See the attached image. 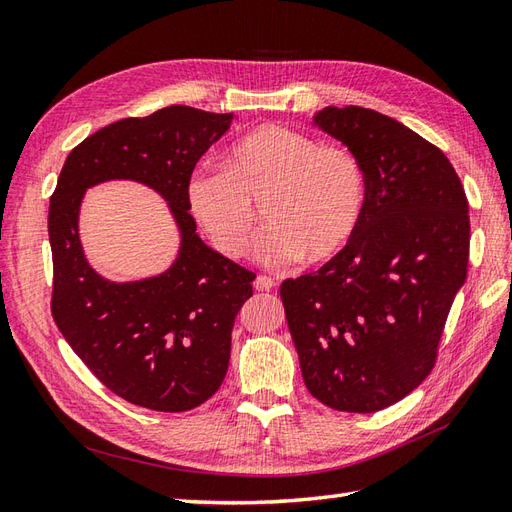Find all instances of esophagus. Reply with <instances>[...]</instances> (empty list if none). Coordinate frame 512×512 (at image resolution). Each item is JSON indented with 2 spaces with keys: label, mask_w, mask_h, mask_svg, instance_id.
I'll return each instance as SVG.
<instances>
[{
  "label": "esophagus",
  "mask_w": 512,
  "mask_h": 512,
  "mask_svg": "<svg viewBox=\"0 0 512 512\" xmlns=\"http://www.w3.org/2000/svg\"><path fill=\"white\" fill-rule=\"evenodd\" d=\"M253 285H255V290H257V292H270L272 287L277 285V283H274V279L264 277V274H259V277L253 281Z\"/></svg>",
  "instance_id": "obj_1"
}]
</instances>
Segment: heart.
I'll return each mask as SVG.
<instances>
[{"label":"heart","mask_w":512,"mask_h":512,"mask_svg":"<svg viewBox=\"0 0 512 512\" xmlns=\"http://www.w3.org/2000/svg\"><path fill=\"white\" fill-rule=\"evenodd\" d=\"M192 216L222 255L246 253L257 205L270 225L261 231L255 257L285 268L307 255L326 261L355 238L365 209V173L342 147H318L300 131L259 125L235 140L225 166L205 164L186 183Z\"/></svg>","instance_id":"b5f03b06"}]
</instances>
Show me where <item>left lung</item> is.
Returning a JSON list of instances; mask_svg holds the SVG:
<instances>
[{
  "instance_id": "8db88e82",
  "label": "left lung",
  "mask_w": 512,
  "mask_h": 512,
  "mask_svg": "<svg viewBox=\"0 0 512 512\" xmlns=\"http://www.w3.org/2000/svg\"><path fill=\"white\" fill-rule=\"evenodd\" d=\"M313 125L359 160L365 209L344 251L283 281L281 300L311 396L374 413L435 365L467 277L469 205L443 151L391 116L329 106Z\"/></svg>"
}]
</instances>
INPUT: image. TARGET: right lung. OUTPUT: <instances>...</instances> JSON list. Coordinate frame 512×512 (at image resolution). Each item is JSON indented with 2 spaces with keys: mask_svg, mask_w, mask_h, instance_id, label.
Segmentation results:
<instances>
[{
  "mask_svg": "<svg viewBox=\"0 0 512 512\" xmlns=\"http://www.w3.org/2000/svg\"><path fill=\"white\" fill-rule=\"evenodd\" d=\"M231 121L233 112L190 106L116 121L77 144L51 194L54 320L103 385L144 409L181 413L214 396L229 368L235 316L253 296L255 274L199 238L186 199L196 162ZM116 178L155 189L174 214L180 251L155 278L110 282L85 259L83 194Z\"/></svg>",
  "mask_w": 512,
  "mask_h": 512,
  "instance_id": "add662e5",
  "label": "right lung"
}]
</instances>
